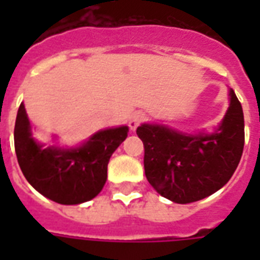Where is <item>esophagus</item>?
<instances>
[{
    "label": "esophagus",
    "instance_id": "esophagus-1",
    "mask_svg": "<svg viewBox=\"0 0 260 260\" xmlns=\"http://www.w3.org/2000/svg\"><path fill=\"white\" fill-rule=\"evenodd\" d=\"M143 120H144V114L140 113V112L132 114L129 118V122H128V125H129L131 131L136 129V128L140 125V122H143Z\"/></svg>",
    "mask_w": 260,
    "mask_h": 260
}]
</instances>
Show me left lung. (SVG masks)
<instances>
[{
  "instance_id": "obj_1",
  "label": "left lung",
  "mask_w": 260,
  "mask_h": 260,
  "mask_svg": "<svg viewBox=\"0 0 260 260\" xmlns=\"http://www.w3.org/2000/svg\"><path fill=\"white\" fill-rule=\"evenodd\" d=\"M230 106L213 132H182L165 124H142L144 171L162 197L190 204L209 197L230 181L244 147L242 104L232 89Z\"/></svg>"
}]
</instances>
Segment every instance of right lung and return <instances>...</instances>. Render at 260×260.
Returning a JSON list of instances; mask_svg holds the SVG:
<instances>
[{
    "label": "right lung",
    "instance_id": "1",
    "mask_svg": "<svg viewBox=\"0 0 260 260\" xmlns=\"http://www.w3.org/2000/svg\"><path fill=\"white\" fill-rule=\"evenodd\" d=\"M126 125L106 128L75 147L46 146L32 136L21 102L14 125V150L24 177L44 197L62 205L90 201L105 185L108 163L128 136Z\"/></svg>",
    "mask_w": 260,
    "mask_h": 260
}]
</instances>
